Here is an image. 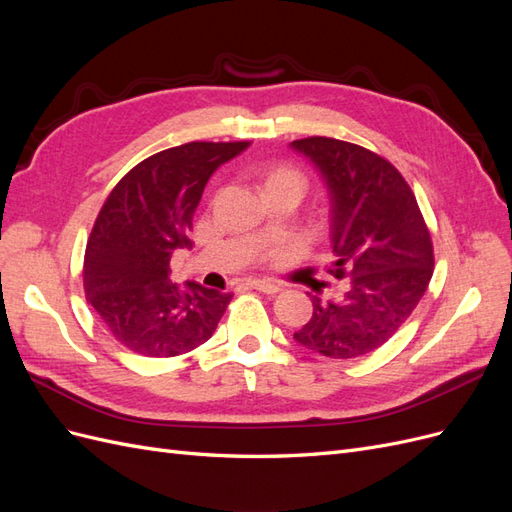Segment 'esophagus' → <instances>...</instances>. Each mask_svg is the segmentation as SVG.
<instances>
[{
    "label": "esophagus",
    "instance_id": "obj_1",
    "mask_svg": "<svg viewBox=\"0 0 512 512\" xmlns=\"http://www.w3.org/2000/svg\"><path fill=\"white\" fill-rule=\"evenodd\" d=\"M250 286H252L254 290H258V292H265V294H277V292L282 290V286H280V284L267 282V280H254Z\"/></svg>",
    "mask_w": 512,
    "mask_h": 512
}]
</instances>
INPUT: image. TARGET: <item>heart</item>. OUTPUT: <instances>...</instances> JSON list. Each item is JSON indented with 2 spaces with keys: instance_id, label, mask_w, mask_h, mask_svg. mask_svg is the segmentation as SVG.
I'll use <instances>...</instances> for the list:
<instances>
[{
  "instance_id": "b5f03b06",
  "label": "heart",
  "mask_w": 512,
  "mask_h": 512,
  "mask_svg": "<svg viewBox=\"0 0 512 512\" xmlns=\"http://www.w3.org/2000/svg\"><path fill=\"white\" fill-rule=\"evenodd\" d=\"M271 185H297V188L303 190V177L290 166H280L267 179V188H271Z\"/></svg>"
}]
</instances>
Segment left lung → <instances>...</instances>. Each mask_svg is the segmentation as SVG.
Segmentation results:
<instances>
[{"label": "left lung", "instance_id": "8db88e82", "mask_svg": "<svg viewBox=\"0 0 512 512\" xmlns=\"http://www.w3.org/2000/svg\"><path fill=\"white\" fill-rule=\"evenodd\" d=\"M329 192L333 265L348 277L339 301L314 297L294 342L329 359H354L397 333L429 286L433 247L416 198L399 170L365 147L327 136L292 141Z\"/></svg>", "mask_w": 512, "mask_h": 512}]
</instances>
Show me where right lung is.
Listing matches in <instances>:
<instances>
[{
    "instance_id": "obj_1",
    "label": "right lung",
    "mask_w": 512,
    "mask_h": 512,
    "mask_svg": "<svg viewBox=\"0 0 512 512\" xmlns=\"http://www.w3.org/2000/svg\"><path fill=\"white\" fill-rule=\"evenodd\" d=\"M250 143H185L136 164L91 230L83 284L89 305L117 342L143 356H177L205 344L232 294L170 280V258L192 247L205 185Z\"/></svg>"
}]
</instances>
